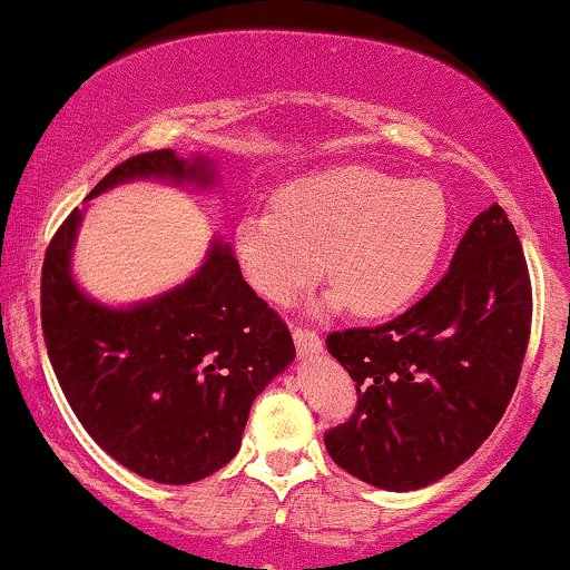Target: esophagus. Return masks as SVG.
Wrapping results in <instances>:
<instances>
[{
    "label": "esophagus",
    "instance_id": "esophagus-1",
    "mask_svg": "<svg viewBox=\"0 0 570 570\" xmlns=\"http://www.w3.org/2000/svg\"><path fill=\"white\" fill-rule=\"evenodd\" d=\"M298 356H317L323 351V340L315 334V328H293Z\"/></svg>",
    "mask_w": 570,
    "mask_h": 570
}]
</instances>
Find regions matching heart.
Here are the masks:
<instances>
[{
    "label": "heart",
    "mask_w": 570,
    "mask_h": 570,
    "mask_svg": "<svg viewBox=\"0 0 570 570\" xmlns=\"http://www.w3.org/2000/svg\"><path fill=\"white\" fill-rule=\"evenodd\" d=\"M274 206L238 219L234 253L247 283L283 307L328 272L326 309L353 304L364 317L394 315L430 283L451 228L434 181L364 165L293 181Z\"/></svg>",
    "instance_id": "1"
}]
</instances>
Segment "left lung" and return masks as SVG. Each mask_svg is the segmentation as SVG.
<instances>
[{
	"mask_svg": "<svg viewBox=\"0 0 570 570\" xmlns=\"http://www.w3.org/2000/svg\"><path fill=\"white\" fill-rule=\"evenodd\" d=\"M532 291L517 230L498 204L470 223L438 285L375 328L326 336L356 381L328 456L389 492L430 487L479 451L503 419L530 340Z\"/></svg>",
	"mask_w": 570,
	"mask_h": 570,
	"instance_id": "8db88e82",
	"label": "left lung"
}]
</instances>
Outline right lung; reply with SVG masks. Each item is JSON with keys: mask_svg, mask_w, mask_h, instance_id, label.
Instances as JSON below:
<instances>
[{"mask_svg": "<svg viewBox=\"0 0 570 570\" xmlns=\"http://www.w3.org/2000/svg\"><path fill=\"white\" fill-rule=\"evenodd\" d=\"M132 179L214 185L204 155H136L91 193ZM83 212L72 209L42 263L40 317L57 381L95 443L157 483H193L236 456L255 396L296 358L279 315L242 277L228 244H212L185 285L132 307L89 298L70 272Z\"/></svg>", "mask_w": 570, "mask_h": 570, "instance_id": "add662e5", "label": "right lung"}]
</instances>
